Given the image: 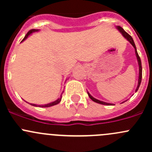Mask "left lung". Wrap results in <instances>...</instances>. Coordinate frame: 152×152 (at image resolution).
Wrapping results in <instances>:
<instances>
[{
  "mask_svg": "<svg viewBox=\"0 0 152 152\" xmlns=\"http://www.w3.org/2000/svg\"><path fill=\"white\" fill-rule=\"evenodd\" d=\"M116 28L118 29V30L119 31L121 32V33L122 34V35L124 37V38H126V39H127V40L129 41V42H130V43L132 44V45L133 47H134V51H135V55H136V57H137V62H138V65H139V77H138V83H137V88H136L135 90V92L137 91V90L139 89V87H140V83H141V79H142V65H141V61H140V56H139L138 53H137V48H136V46H135V44H134V40H133L132 37L131 36H130L129 34L128 33H126V32L124 30L123 28H121V26H116ZM87 94H88L89 97H90V99H91V100H93L94 102H96V103L98 104H103V105H114L113 104H110V103H107V102H102V101H99L98 100V99H95L94 97H93V96H91V95L89 93V92H87ZM125 102H126V101H125ZM124 102H122V103H124Z\"/></svg>",
  "mask_w": 152,
  "mask_h": 152,
  "instance_id": "obj_1",
  "label": "left lung"
}]
</instances>
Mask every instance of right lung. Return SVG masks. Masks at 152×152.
<instances>
[{
  "label": "right lung",
  "mask_w": 152,
  "mask_h": 152,
  "mask_svg": "<svg viewBox=\"0 0 152 152\" xmlns=\"http://www.w3.org/2000/svg\"><path fill=\"white\" fill-rule=\"evenodd\" d=\"M38 29H31V30H30L28 32V33L26 34V35L25 36V37L23 38V39L21 42H23V41H24L25 39H26V38L28 37L29 36V35L31 34L33 32H36V31H38ZM64 92V91H63ZM63 92H62V93H63ZM61 99H62V95H61L60 97L59 98V99H57V100L54 101V102H51V103H49V104H43V105H38V104H30L32 106H34V107H51V106H54L56 104H58L59 103V102H61Z\"/></svg>",
  "instance_id": "add662e5"
}]
</instances>
